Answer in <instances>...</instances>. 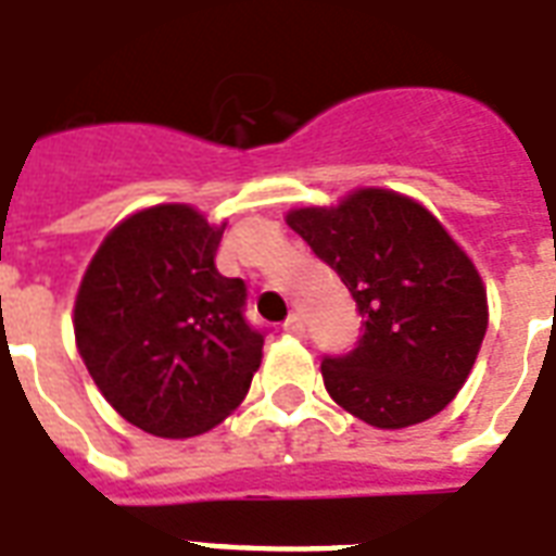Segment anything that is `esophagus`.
Masks as SVG:
<instances>
[{
  "label": "esophagus",
  "mask_w": 556,
  "mask_h": 556,
  "mask_svg": "<svg viewBox=\"0 0 556 556\" xmlns=\"http://www.w3.org/2000/svg\"><path fill=\"white\" fill-rule=\"evenodd\" d=\"M283 331L293 333V337H302V333H304L302 316H299V313H290V316H287V323H283Z\"/></svg>",
  "instance_id": "obj_1"
}]
</instances>
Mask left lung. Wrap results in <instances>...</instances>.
<instances>
[{"mask_svg": "<svg viewBox=\"0 0 556 556\" xmlns=\"http://www.w3.org/2000/svg\"><path fill=\"white\" fill-rule=\"evenodd\" d=\"M363 316L349 354H325V390L375 428H407L452 402L486 333V290L475 263L419 202L354 190L337 207L287 214Z\"/></svg>", "mask_w": 556, "mask_h": 556, "instance_id": "obj_1", "label": "left lung"}]
</instances>
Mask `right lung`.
I'll return each instance as SVG.
<instances>
[{"instance_id":"1","label":"right lung","mask_w":556,"mask_h":556,"mask_svg":"<svg viewBox=\"0 0 556 556\" xmlns=\"http://www.w3.org/2000/svg\"><path fill=\"white\" fill-rule=\"evenodd\" d=\"M225 225L157 204L104 237L75 295V342L108 404L140 431L181 440L243 402L263 331L243 278L216 269Z\"/></svg>"}]
</instances>
